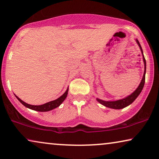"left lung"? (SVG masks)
Masks as SVG:
<instances>
[{"label":"left lung","mask_w":159,"mask_h":159,"mask_svg":"<svg viewBox=\"0 0 159 159\" xmlns=\"http://www.w3.org/2000/svg\"><path fill=\"white\" fill-rule=\"evenodd\" d=\"M136 42L138 43L139 47L141 50V52H142L143 54V61H144V65H145V71H144V75H143V79L141 80L140 84H139L138 88L134 90V92L132 93L131 95H129V96L125 98L121 99V100H118V101H102L101 99L97 98V101L99 102L100 103H101L102 105L105 106L106 107L108 108H114V109H121V108H124L125 107H127V106H129L131 104L132 102H133L134 100H135L140 93L142 91L143 87H144V84H145V71H146V61H145V57L143 56V49L141 48V45L139 43V41L138 40H136Z\"/></svg>","instance_id":"8db88e82"}]
</instances>
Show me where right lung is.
I'll list each match as a JSON object with an SVG mask.
<instances>
[{
    "instance_id": "add662e5",
    "label": "right lung",
    "mask_w": 159,
    "mask_h": 159,
    "mask_svg": "<svg viewBox=\"0 0 159 159\" xmlns=\"http://www.w3.org/2000/svg\"><path fill=\"white\" fill-rule=\"evenodd\" d=\"M68 90H69V89H67V90H66V92H65L64 94L61 95V96L58 98V99L54 100V101H50V102H48V103H46L43 104V105H40V106L30 105V104H28L27 103H25V102H24L23 101H21V100L19 98L17 97L16 95H15V96L16 97V98L18 99L19 101L25 106V107L30 108V109H32V110L38 111H42V112L43 111H51L52 109H53V108L58 107V106H59L62 103V102L64 101L65 99H66L67 94H68Z\"/></svg>"
}]
</instances>
